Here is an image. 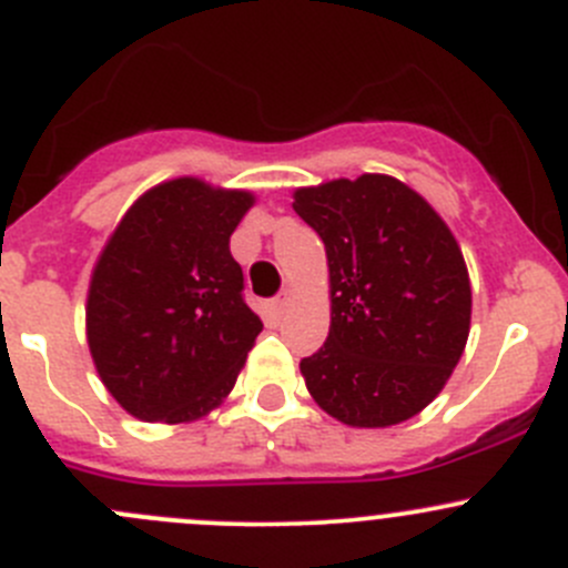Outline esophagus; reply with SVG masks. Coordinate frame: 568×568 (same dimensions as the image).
Listing matches in <instances>:
<instances>
[{
    "instance_id": "1",
    "label": "esophagus",
    "mask_w": 568,
    "mask_h": 568,
    "mask_svg": "<svg viewBox=\"0 0 568 568\" xmlns=\"http://www.w3.org/2000/svg\"><path fill=\"white\" fill-rule=\"evenodd\" d=\"M272 307H274V313H280V316H283V313L288 311V307H291V294H280V296H274V300H272Z\"/></svg>"
}]
</instances>
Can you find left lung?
Segmentation results:
<instances>
[{
	"label": "left lung",
	"instance_id": "1",
	"mask_svg": "<svg viewBox=\"0 0 568 568\" xmlns=\"http://www.w3.org/2000/svg\"><path fill=\"white\" fill-rule=\"evenodd\" d=\"M329 266V337L300 363L313 400L352 428L426 409L459 365L473 288L448 222L404 181L363 173L294 189Z\"/></svg>",
	"mask_w": 568,
	"mask_h": 568
}]
</instances>
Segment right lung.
<instances>
[{
    "mask_svg": "<svg viewBox=\"0 0 568 568\" xmlns=\"http://www.w3.org/2000/svg\"><path fill=\"white\" fill-rule=\"evenodd\" d=\"M252 205L250 189L181 175L142 192L109 233L84 326L101 382L136 420H200L236 385L263 329L231 255Z\"/></svg>",
    "mask_w": 568,
    "mask_h": 568,
    "instance_id": "right-lung-1",
    "label": "right lung"
}]
</instances>
